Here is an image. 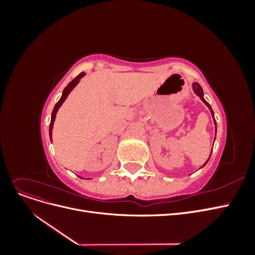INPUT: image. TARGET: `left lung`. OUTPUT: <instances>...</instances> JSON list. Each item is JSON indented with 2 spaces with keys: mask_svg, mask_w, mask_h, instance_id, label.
Segmentation results:
<instances>
[{
  "mask_svg": "<svg viewBox=\"0 0 255 255\" xmlns=\"http://www.w3.org/2000/svg\"><path fill=\"white\" fill-rule=\"evenodd\" d=\"M192 89H194L195 94H196L198 97H200V99L202 100V102L205 103V105L208 107V109H210V111H211V113H212V115H213V118H214V112H213V110H212L211 105L208 104V103L205 101V100H204V98H203V90H202V87L200 86V85H199L198 83H194V84H192ZM214 120H215V118H214ZM215 126H216V121H215ZM210 157H211V156H210ZM208 159H210V158H208ZM207 161H208V160H206V163H207ZM206 163H205V164H206ZM205 164H204V165H205ZM204 165H203V166H204Z\"/></svg>",
  "mask_w": 255,
  "mask_h": 255,
  "instance_id": "obj_1",
  "label": "left lung"
}]
</instances>
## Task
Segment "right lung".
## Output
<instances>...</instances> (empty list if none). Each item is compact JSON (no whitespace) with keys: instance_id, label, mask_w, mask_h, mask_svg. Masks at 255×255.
Returning <instances> with one entry per match:
<instances>
[{"instance_id":"add662e5","label":"right lung","mask_w":255,"mask_h":255,"mask_svg":"<svg viewBox=\"0 0 255 255\" xmlns=\"http://www.w3.org/2000/svg\"><path fill=\"white\" fill-rule=\"evenodd\" d=\"M84 75H85V73H84V72H82L81 74H79L78 76H76V78H75L74 80H72L70 83H69V84L67 85V87H66V88L64 89V91H63V96H61V98L59 99V101L55 104V106H54V110H53V112H52V117H51V123H50V137H51V140H52V129H53V125H54V121H55L56 113H57L58 109H59V107L61 106V104L64 103V101H65V100L67 99L68 95L70 94L71 90L76 86V85L79 84L80 80L83 78Z\"/></svg>"}]
</instances>
